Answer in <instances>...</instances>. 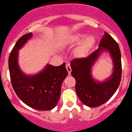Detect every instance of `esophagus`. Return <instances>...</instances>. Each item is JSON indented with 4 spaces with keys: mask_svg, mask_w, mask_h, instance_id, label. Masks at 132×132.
<instances>
[{
    "mask_svg": "<svg viewBox=\"0 0 132 132\" xmlns=\"http://www.w3.org/2000/svg\"><path fill=\"white\" fill-rule=\"evenodd\" d=\"M66 68H67V71H68L69 74V75L71 74V65H70L69 63H67L66 64Z\"/></svg>",
    "mask_w": 132,
    "mask_h": 132,
    "instance_id": "esophagus-1",
    "label": "esophagus"
}]
</instances>
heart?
I'll list each match as a JSON object with an SVG mask.
<instances>
[{
	"instance_id": "1",
	"label": "heart",
	"mask_w": 132,
	"mask_h": 132,
	"mask_svg": "<svg viewBox=\"0 0 132 132\" xmlns=\"http://www.w3.org/2000/svg\"><path fill=\"white\" fill-rule=\"evenodd\" d=\"M84 34L80 32H76L71 35L68 36L67 41L71 44H75L79 42L80 40L84 37ZM95 43V38L93 35H88L84 37L79 43L78 48H77V54L80 56H85L90 50L92 48Z\"/></svg>"
}]
</instances>
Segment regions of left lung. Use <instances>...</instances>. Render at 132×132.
<instances>
[{"mask_svg":"<svg viewBox=\"0 0 132 132\" xmlns=\"http://www.w3.org/2000/svg\"><path fill=\"white\" fill-rule=\"evenodd\" d=\"M108 51L113 63L112 75L103 82L95 81L91 75L93 65L101 53ZM71 75L76 80L75 90L78 98L90 107H97L107 102L116 92L122 77L121 54L118 43L105 32L98 49L84 58H77L71 62Z\"/></svg>","mask_w":132,"mask_h":132,"instance_id":"left-lung-1","label":"left lung"}]
</instances>
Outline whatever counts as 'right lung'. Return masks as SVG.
Instances as JSON below:
<instances>
[{
    "mask_svg": "<svg viewBox=\"0 0 132 132\" xmlns=\"http://www.w3.org/2000/svg\"><path fill=\"white\" fill-rule=\"evenodd\" d=\"M32 36V32L23 35L11 51L8 59L11 83L18 97L27 105L38 111H49L60 100L61 84L68 72L64 63L60 66L48 64L37 75L24 74L18 65L19 50Z\"/></svg>",
    "mask_w": 132,
    "mask_h": 132,
    "instance_id": "add662e5",
    "label": "right lung"
}]
</instances>
